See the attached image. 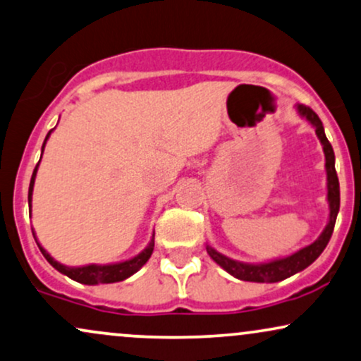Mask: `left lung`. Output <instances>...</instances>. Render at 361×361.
Listing matches in <instances>:
<instances>
[{
	"label": "left lung",
	"instance_id": "obj_1",
	"mask_svg": "<svg viewBox=\"0 0 361 361\" xmlns=\"http://www.w3.org/2000/svg\"><path fill=\"white\" fill-rule=\"evenodd\" d=\"M298 114L301 117H305L311 126L314 127L319 142L323 145L324 152V167H326V188H328V206H330V219H328L326 228L323 229V233L319 234V238L314 243H311L310 246H306L300 251L293 252L291 256L279 257V259H273L268 262H243L231 259V257L221 255L219 251H216L212 246H206L207 255L214 259L222 269L228 271L231 276L241 279V281H252V283H278L283 279L289 278V276L300 273L308 268L311 262L318 259V256L322 255L326 247L328 241H330L333 229H335V222L338 211H340V182H338V176L335 171V152H333V147L328 142L326 135H324V128L322 120L310 106L306 105H296Z\"/></svg>",
	"mask_w": 361,
	"mask_h": 361
}]
</instances>
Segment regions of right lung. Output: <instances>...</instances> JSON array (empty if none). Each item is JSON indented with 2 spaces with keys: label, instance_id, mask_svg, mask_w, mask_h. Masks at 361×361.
I'll list each match as a JSON object with an SVG mask.
<instances>
[{
  "label": "right lung",
  "instance_id": "add662e5",
  "mask_svg": "<svg viewBox=\"0 0 361 361\" xmlns=\"http://www.w3.org/2000/svg\"><path fill=\"white\" fill-rule=\"evenodd\" d=\"M51 132L53 130L48 132L47 137H44V142H43V147H42V154L44 150V144H47L48 137H50ZM39 160H42V157H39ZM38 166H39V162L37 164V167H35L33 176H31V180H30V189H28L30 207H31V195H33V188H35V179H37ZM33 235H35V233H33ZM154 235L155 234H152V239H150V243L147 244V247L144 249V251L139 252V255H137L135 257H132V259H127V261H122V262H114V264H87V266H65V264H61V262L53 259V257L48 255L47 249L42 247V244L38 243L37 238H35V241H37L39 251H42V255L44 256V259L50 262V264L56 271H60L61 274L72 278L73 281H78L82 284H109V283L123 281V279L130 278L132 274H135L137 271H139L142 266H144L145 262L149 261V257L152 256V251H154Z\"/></svg>",
  "mask_w": 361,
  "mask_h": 361
}]
</instances>
